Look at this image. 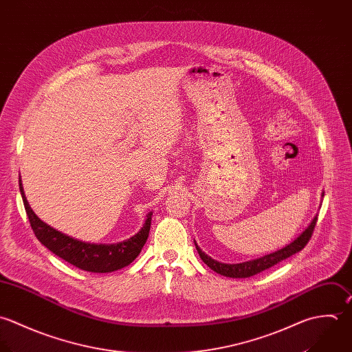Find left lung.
Returning <instances> with one entry per match:
<instances>
[{
	"mask_svg": "<svg viewBox=\"0 0 352 352\" xmlns=\"http://www.w3.org/2000/svg\"><path fill=\"white\" fill-rule=\"evenodd\" d=\"M321 197L324 198V192L321 194ZM317 223V214L314 216V219L310 221V224L306 227V230L299 234L298 237H295L291 243L285 244L283 248H278L270 254L262 255L259 258L251 259V261H245V262H240V263H224V262H219L216 259H213L212 256H209L206 252H204L199 245L195 243L197 251L201 256V259L216 273L226 276V277H232V278H247L251 276H255L274 265H277L278 262L292 256L294 254L302 251L305 248V245L307 244V241L310 240L314 227Z\"/></svg>",
	"mask_w": 352,
	"mask_h": 352,
	"instance_id": "obj_1",
	"label": "left lung"
}]
</instances>
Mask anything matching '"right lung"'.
<instances>
[{"instance_id": "add662e5", "label": "right lung", "mask_w": 352, "mask_h": 352, "mask_svg": "<svg viewBox=\"0 0 352 352\" xmlns=\"http://www.w3.org/2000/svg\"><path fill=\"white\" fill-rule=\"evenodd\" d=\"M19 188L23 198V204L31 224V228L36 239L49 248L53 254L69 262L71 265L91 273H109L128 266L140 254L150 231L153 212H148L143 227L138 234L131 236L126 240L112 243V244H98L87 243L72 236L63 234L53 227L43 223L31 209L21 180L19 179Z\"/></svg>"}]
</instances>
